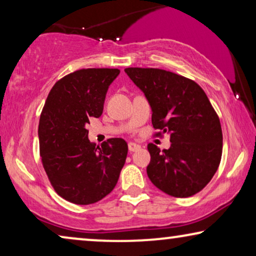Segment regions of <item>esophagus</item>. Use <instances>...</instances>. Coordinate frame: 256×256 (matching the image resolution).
Segmentation results:
<instances>
[{"label":"esophagus","instance_id":"esophagus-1","mask_svg":"<svg viewBox=\"0 0 256 256\" xmlns=\"http://www.w3.org/2000/svg\"><path fill=\"white\" fill-rule=\"evenodd\" d=\"M140 148H141V146H140L138 144H136V143H132V142L128 143V149L130 152H136V150H138Z\"/></svg>","mask_w":256,"mask_h":256}]
</instances>
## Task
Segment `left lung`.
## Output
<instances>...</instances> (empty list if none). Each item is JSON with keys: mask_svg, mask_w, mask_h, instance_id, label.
I'll list each match as a JSON object with an SVG mask.
<instances>
[{"mask_svg": "<svg viewBox=\"0 0 256 256\" xmlns=\"http://www.w3.org/2000/svg\"><path fill=\"white\" fill-rule=\"evenodd\" d=\"M129 78L144 93L152 110L155 136L170 135L171 146L160 152L149 143V180L177 198L191 197L210 183L222 154L218 114L194 80L160 68H127Z\"/></svg>", "mask_w": 256, "mask_h": 256, "instance_id": "obj_1", "label": "left lung"}]
</instances>
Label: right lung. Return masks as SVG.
Listing matches in <instances>:
<instances>
[{
	"mask_svg": "<svg viewBox=\"0 0 256 256\" xmlns=\"http://www.w3.org/2000/svg\"><path fill=\"white\" fill-rule=\"evenodd\" d=\"M118 68H82L58 80L42 110L38 138L44 170L54 191L78 205H90L110 194L128 152L124 138L96 146L86 129L102 114L108 87Z\"/></svg>",
	"mask_w": 256,
	"mask_h": 256,
	"instance_id": "1",
	"label": "right lung"
}]
</instances>
